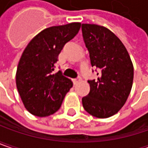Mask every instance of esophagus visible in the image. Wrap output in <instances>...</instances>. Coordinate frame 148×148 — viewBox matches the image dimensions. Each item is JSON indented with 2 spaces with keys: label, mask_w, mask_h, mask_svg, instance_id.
I'll return each mask as SVG.
<instances>
[{
  "label": "esophagus",
  "mask_w": 148,
  "mask_h": 148,
  "mask_svg": "<svg viewBox=\"0 0 148 148\" xmlns=\"http://www.w3.org/2000/svg\"><path fill=\"white\" fill-rule=\"evenodd\" d=\"M80 80L81 79L79 78H78V79H73V83H74V84H77L79 82H80Z\"/></svg>",
  "instance_id": "esophagus-1"
}]
</instances>
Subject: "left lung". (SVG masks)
Listing matches in <instances>:
<instances>
[{
	"instance_id": "1",
	"label": "left lung",
	"mask_w": 148,
	"mask_h": 148,
	"mask_svg": "<svg viewBox=\"0 0 148 148\" xmlns=\"http://www.w3.org/2000/svg\"><path fill=\"white\" fill-rule=\"evenodd\" d=\"M82 32L92 67L100 69L97 80H88L90 91L82 99L83 107L93 117L107 119L119 112L130 94L133 64L124 45L110 29L82 24Z\"/></svg>"
}]
</instances>
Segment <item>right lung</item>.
Listing matches in <instances>:
<instances>
[{
	"label": "right lung",
	"instance_id": "right-lung-1",
	"mask_svg": "<svg viewBox=\"0 0 148 148\" xmlns=\"http://www.w3.org/2000/svg\"><path fill=\"white\" fill-rule=\"evenodd\" d=\"M80 26L81 23L73 22L43 29L23 51L16 70V87L31 114L46 117L55 113L73 86L60 71H53L63 47L78 34Z\"/></svg>",
	"mask_w": 148,
	"mask_h": 148
}]
</instances>
